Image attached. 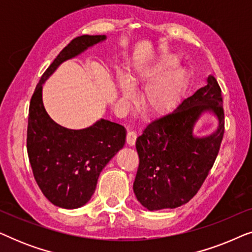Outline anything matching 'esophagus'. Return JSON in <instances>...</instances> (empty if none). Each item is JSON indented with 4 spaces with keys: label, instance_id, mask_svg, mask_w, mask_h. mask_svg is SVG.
I'll use <instances>...</instances> for the list:
<instances>
[{
    "label": "esophagus",
    "instance_id": "34e87169",
    "mask_svg": "<svg viewBox=\"0 0 252 252\" xmlns=\"http://www.w3.org/2000/svg\"><path fill=\"white\" fill-rule=\"evenodd\" d=\"M136 137H137V134L135 130H128V132H127V136H126L127 144H129V146H134V144H135Z\"/></svg>",
    "mask_w": 252,
    "mask_h": 252
}]
</instances>
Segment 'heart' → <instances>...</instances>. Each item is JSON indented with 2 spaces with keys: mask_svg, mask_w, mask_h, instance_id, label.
Segmentation results:
<instances>
[{
  "mask_svg": "<svg viewBox=\"0 0 252 252\" xmlns=\"http://www.w3.org/2000/svg\"><path fill=\"white\" fill-rule=\"evenodd\" d=\"M179 60L167 55L155 64H141L134 68L130 80L150 82L144 91L142 102L147 111L164 113L173 109L180 101L187 82V74L178 66ZM119 89L124 99L132 101L134 89L126 75L119 77Z\"/></svg>",
  "mask_w": 252,
  "mask_h": 252,
  "instance_id": "heart-1",
  "label": "heart"
}]
</instances>
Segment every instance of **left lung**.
I'll use <instances>...</instances> for the list:
<instances>
[{"label": "left lung", "mask_w": 252, "mask_h": 252, "mask_svg": "<svg viewBox=\"0 0 252 252\" xmlns=\"http://www.w3.org/2000/svg\"><path fill=\"white\" fill-rule=\"evenodd\" d=\"M205 111L219 118V128L209 137H195L194 123ZM223 132L221 89L209 75L206 86L173 112L148 124L136 139L140 163L133 190L137 201L149 211L174 209L190 201L215 164Z\"/></svg>", "instance_id": "8db88e82"}]
</instances>
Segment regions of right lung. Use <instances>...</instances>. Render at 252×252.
<instances>
[{
  "mask_svg": "<svg viewBox=\"0 0 252 252\" xmlns=\"http://www.w3.org/2000/svg\"><path fill=\"white\" fill-rule=\"evenodd\" d=\"M105 35L75 37L58 54L36 85L29 110L27 154L34 179L54 205L77 209L94 194L99 173L125 144L126 129L101 119L84 129H68L48 115L42 85L63 62L105 40Z\"/></svg>",
  "mask_w": 252,
  "mask_h": 252,
  "instance_id": "add662e5",
  "label": "right lung"
}]
</instances>
